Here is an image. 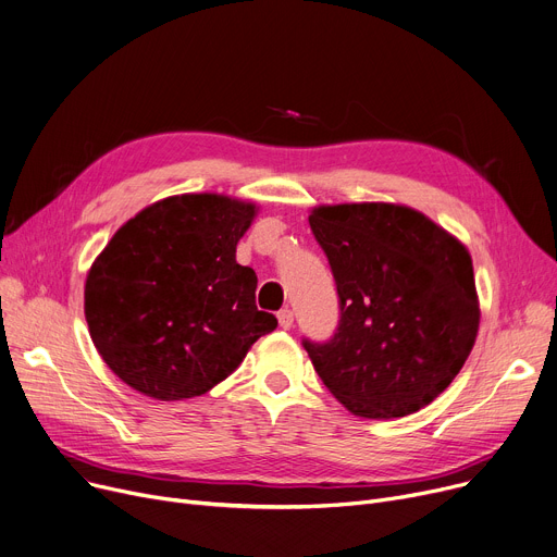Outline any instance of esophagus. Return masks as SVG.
I'll list each match as a JSON object with an SVG mask.
<instances>
[{"instance_id":"esophagus-1","label":"esophagus","mask_w":557,"mask_h":557,"mask_svg":"<svg viewBox=\"0 0 557 557\" xmlns=\"http://www.w3.org/2000/svg\"><path fill=\"white\" fill-rule=\"evenodd\" d=\"M278 325H281L283 330H289V327L294 325V314H292V310H281V312H278Z\"/></svg>"}]
</instances>
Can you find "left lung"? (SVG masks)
<instances>
[{
  "label": "left lung",
  "instance_id": "obj_1",
  "mask_svg": "<svg viewBox=\"0 0 557 557\" xmlns=\"http://www.w3.org/2000/svg\"><path fill=\"white\" fill-rule=\"evenodd\" d=\"M310 227L338 294L334 334L304 338L325 388L370 419L431 404L461 370L480 327L466 247L423 213L388 202L319 207Z\"/></svg>",
  "mask_w": 557,
  "mask_h": 557
}]
</instances>
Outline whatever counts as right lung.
<instances>
[{
  "label": "right lung",
  "instance_id": "1",
  "mask_svg": "<svg viewBox=\"0 0 557 557\" xmlns=\"http://www.w3.org/2000/svg\"><path fill=\"white\" fill-rule=\"evenodd\" d=\"M253 213L251 202L183 194L113 234L87 276L84 314L126 386L160 401L198 397L278 325L256 308V272L236 263Z\"/></svg>",
  "mask_w": 557,
  "mask_h": 557
}]
</instances>
